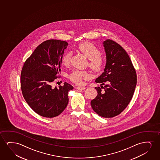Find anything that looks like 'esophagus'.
<instances>
[{"mask_svg": "<svg viewBox=\"0 0 160 160\" xmlns=\"http://www.w3.org/2000/svg\"><path fill=\"white\" fill-rule=\"evenodd\" d=\"M75 88L77 89V90H83L86 89V88L85 87H80V86H78V87H76Z\"/></svg>", "mask_w": 160, "mask_h": 160, "instance_id": "obj_1", "label": "esophagus"}]
</instances>
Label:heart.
<instances>
[{
    "instance_id": "obj_1",
    "label": "heart",
    "mask_w": 160,
    "mask_h": 160,
    "mask_svg": "<svg viewBox=\"0 0 160 160\" xmlns=\"http://www.w3.org/2000/svg\"><path fill=\"white\" fill-rule=\"evenodd\" d=\"M78 48L89 59L88 64L93 70L99 72L102 69L104 61L101 56L100 51L96 46L91 42H84L79 45ZM72 56L71 52H67L64 54L62 58L64 65L68 66L70 64ZM90 77L89 72L82 70H74L68 75V78L77 85L83 84V79H88Z\"/></svg>"
}]
</instances>
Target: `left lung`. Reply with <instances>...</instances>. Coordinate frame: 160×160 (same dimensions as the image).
<instances>
[{
  "instance_id": "left-lung-1",
  "label": "left lung",
  "mask_w": 160,
  "mask_h": 160,
  "mask_svg": "<svg viewBox=\"0 0 160 160\" xmlns=\"http://www.w3.org/2000/svg\"><path fill=\"white\" fill-rule=\"evenodd\" d=\"M103 44L107 62L104 72L95 81L102 83L101 85H106L95 88L98 94L91 105L99 116L110 118L119 115L128 105L136 88L137 74L129 56L122 46L110 39Z\"/></svg>"
}]
</instances>
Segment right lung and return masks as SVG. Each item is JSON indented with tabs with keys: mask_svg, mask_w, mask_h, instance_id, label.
<instances>
[{
	"mask_svg": "<svg viewBox=\"0 0 160 160\" xmlns=\"http://www.w3.org/2000/svg\"><path fill=\"white\" fill-rule=\"evenodd\" d=\"M68 42L59 40H46L40 44L27 59L21 74V88L29 106L40 116H58L68 105V93L72 86L53 88L52 83L61 70L64 51Z\"/></svg>",
	"mask_w": 160,
	"mask_h": 160,
	"instance_id": "add662e5",
	"label": "right lung"
}]
</instances>
